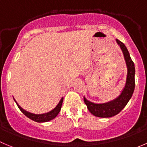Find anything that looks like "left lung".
<instances>
[{
    "label": "left lung",
    "instance_id": "left-lung-1",
    "mask_svg": "<svg viewBox=\"0 0 147 147\" xmlns=\"http://www.w3.org/2000/svg\"><path fill=\"white\" fill-rule=\"evenodd\" d=\"M116 42L122 50L128 69L126 82L122 92L116 99L102 104L93 103L84 97V100L87 106L89 111L94 116L100 118H110L118 114L125 107L131 98L135 88V66L134 62L131 60L125 45L118 39L116 40Z\"/></svg>",
    "mask_w": 147,
    "mask_h": 147
}]
</instances>
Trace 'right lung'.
Segmentation results:
<instances>
[{
    "mask_svg": "<svg viewBox=\"0 0 147 147\" xmlns=\"http://www.w3.org/2000/svg\"><path fill=\"white\" fill-rule=\"evenodd\" d=\"M63 98H61V100H60L59 103L58 104V105L55 107L53 110L51 111L48 112L47 113H44V114H33V113H31L29 112L26 111L25 110H24L23 108L20 107L19 105L17 102H16V100H14V101L16 102V105H17L18 107L19 108V110L23 113V114H24L27 118H30L31 120H32V121H35V122H38V123H43V122H47L49 121H51V120L54 119L55 117L58 115V114L59 113V112L61 111V106H62L63 104Z\"/></svg>",
    "mask_w": 147,
    "mask_h": 147,
    "instance_id": "right-lung-1",
    "label": "right lung"
}]
</instances>
